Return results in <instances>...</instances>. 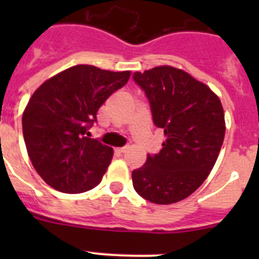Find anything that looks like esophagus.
I'll use <instances>...</instances> for the list:
<instances>
[{
	"label": "esophagus",
	"instance_id": "esophagus-1",
	"mask_svg": "<svg viewBox=\"0 0 259 259\" xmlns=\"http://www.w3.org/2000/svg\"><path fill=\"white\" fill-rule=\"evenodd\" d=\"M125 150H127V148H125V146H123V148H115V152L119 153V154H123Z\"/></svg>",
	"mask_w": 259,
	"mask_h": 259
}]
</instances>
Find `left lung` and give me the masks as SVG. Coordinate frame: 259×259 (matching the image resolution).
I'll list each match as a JSON object with an SVG mask.
<instances>
[{"label":"left lung","mask_w":259,"mask_h":259,"mask_svg":"<svg viewBox=\"0 0 259 259\" xmlns=\"http://www.w3.org/2000/svg\"><path fill=\"white\" fill-rule=\"evenodd\" d=\"M134 79L149 100L154 124L164 141L158 154H148L132 171L141 197L170 205L191 196L205 182L218 159L226 134L219 97L206 84L171 66L135 72Z\"/></svg>","instance_id":"left-lung-1"}]
</instances>
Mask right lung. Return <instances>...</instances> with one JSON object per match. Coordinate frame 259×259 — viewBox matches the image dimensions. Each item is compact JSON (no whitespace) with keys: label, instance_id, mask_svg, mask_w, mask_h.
I'll use <instances>...</instances> for the list:
<instances>
[{"label":"right lung","instance_id":"1","mask_svg":"<svg viewBox=\"0 0 259 259\" xmlns=\"http://www.w3.org/2000/svg\"><path fill=\"white\" fill-rule=\"evenodd\" d=\"M131 71L77 65L36 89L23 111V136L36 172L63 193H83L100 184L113 148L87 137L97 111L127 84Z\"/></svg>","mask_w":259,"mask_h":259}]
</instances>
